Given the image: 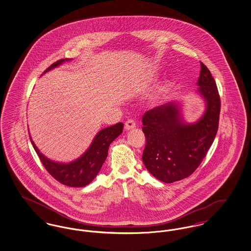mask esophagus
I'll list each match as a JSON object with an SVG mask.
<instances>
[{
    "mask_svg": "<svg viewBox=\"0 0 251 251\" xmlns=\"http://www.w3.org/2000/svg\"><path fill=\"white\" fill-rule=\"evenodd\" d=\"M135 126H136V124H135L134 120H127V121L125 122V125H124V129H125L126 131H130L131 129L135 128Z\"/></svg>",
    "mask_w": 251,
    "mask_h": 251,
    "instance_id": "obj_1",
    "label": "esophagus"
}]
</instances>
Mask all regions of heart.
Returning a JSON list of instances; mask_svg holds the SVG:
<instances>
[{"label":"heart","mask_w":251,"mask_h":251,"mask_svg":"<svg viewBox=\"0 0 251 251\" xmlns=\"http://www.w3.org/2000/svg\"><path fill=\"white\" fill-rule=\"evenodd\" d=\"M163 91H166V90H163ZM163 93H164V92H163Z\"/></svg>","instance_id":"heart-1"}]
</instances>
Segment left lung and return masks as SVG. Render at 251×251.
<instances>
[{"label":"left lung","mask_w":251,"mask_h":251,"mask_svg":"<svg viewBox=\"0 0 251 251\" xmlns=\"http://www.w3.org/2000/svg\"><path fill=\"white\" fill-rule=\"evenodd\" d=\"M201 66L198 93L204 99L206 109L200 120L192 124L184 122L175 101L149 110L142 118L144 165L153 177L166 183L191 175L207 154L218 130L220 97L211 72L201 62Z\"/></svg>","instance_id":"left-lung-1"}]
</instances>
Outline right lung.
Returning <instances> with one entry per match:
<instances>
[{
    "label": "right lung",
    "mask_w": 251,
    "mask_h": 251,
    "mask_svg": "<svg viewBox=\"0 0 251 251\" xmlns=\"http://www.w3.org/2000/svg\"><path fill=\"white\" fill-rule=\"evenodd\" d=\"M72 59H60L50 65L44 73L56 68L65 61ZM43 73V74H44ZM123 131V123H117L113 126L102 129L99 131L87 151L77 160L69 164L57 163L43 155L33 142L31 136L30 140L33 145L41 163L49 173L60 183L71 187H83L90 183L102 167L106 160L108 149Z\"/></svg>",
    "instance_id": "right-lung-1"
}]
</instances>
